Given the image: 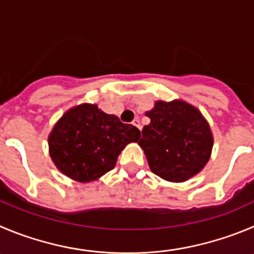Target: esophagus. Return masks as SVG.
<instances>
[{"mask_svg": "<svg viewBox=\"0 0 254 254\" xmlns=\"http://www.w3.org/2000/svg\"><path fill=\"white\" fill-rule=\"evenodd\" d=\"M131 124H132V125H134V127H138V129H139V130H140V123H139V120H138V119H135V120H134V122H132V123H131Z\"/></svg>", "mask_w": 254, "mask_h": 254, "instance_id": "obj_1", "label": "esophagus"}]
</instances>
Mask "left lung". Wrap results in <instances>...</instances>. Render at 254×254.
Segmentation results:
<instances>
[{
	"instance_id": "left-lung-1",
	"label": "left lung",
	"mask_w": 254,
	"mask_h": 254,
	"mask_svg": "<svg viewBox=\"0 0 254 254\" xmlns=\"http://www.w3.org/2000/svg\"><path fill=\"white\" fill-rule=\"evenodd\" d=\"M145 115L150 124L143 127L139 145L151 172L173 183H183L202 172L214 143L202 113L184 100H158Z\"/></svg>"
}]
</instances>
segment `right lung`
Masks as SVG:
<instances>
[{
    "label": "right lung",
    "mask_w": 254,
    "mask_h": 254,
    "mask_svg": "<svg viewBox=\"0 0 254 254\" xmlns=\"http://www.w3.org/2000/svg\"><path fill=\"white\" fill-rule=\"evenodd\" d=\"M140 130L104 113L96 104L68 109L49 134V153L59 170L80 183L96 181L116 164L129 143L139 140Z\"/></svg>",
    "instance_id": "1"
}]
</instances>
